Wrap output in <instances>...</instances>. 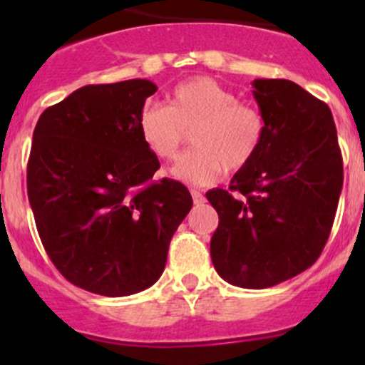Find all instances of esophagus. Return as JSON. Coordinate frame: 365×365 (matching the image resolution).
<instances>
[{
    "instance_id": "esophagus-1",
    "label": "esophagus",
    "mask_w": 365,
    "mask_h": 365,
    "mask_svg": "<svg viewBox=\"0 0 365 365\" xmlns=\"http://www.w3.org/2000/svg\"><path fill=\"white\" fill-rule=\"evenodd\" d=\"M190 194H192V200H194V205H203L205 201H206V197L203 196V194L200 192V190H196V189H192L190 190Z\"/></svg>"
}]
</instances>
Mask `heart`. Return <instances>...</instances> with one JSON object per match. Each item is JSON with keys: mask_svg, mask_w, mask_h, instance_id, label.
Segmentation results:
<instances>
[{"mask_svg": "<svg viewBox=\"0 0 365 365\" xmlns=\"http://www.w3.org/2000/svg\"><path fill=\"white\" fill-rule=\"evenodd\" d=\"M139 134L146 148L173 160L194 128V148L171 168L173 178L190 185H213L224 173L240 171L254 159L264 135L259 109L212 77H192L176 84L168 106L150 102L139 113Z\"/></svg>", "mask_w": 365, "mask_h": 365, "instance_id": "b5f03b06", "label": "heart"}]
</instances>
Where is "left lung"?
Instances as JSON below:
<instances>
[{
	"instance_id": "1",
	"label": "left lung",
	"mask_w": 365,
	"mask_h": 365,
	"mask_svg": "<svg viewBox=\"0 0 365 365\" xmlns=\"http://www.w3.org/2000/svg\"><path fill=\"white\" fill-rule=\"evenodd\" d=\"M264 135L230 190L206 197L219 213L213 267L230 284L270 288L307 270L329 240L342 189L330 108L293 81L256 79Z\"/></svg>"
}]
</instances>
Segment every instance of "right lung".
Masks as SVG:
<instances>
[{
    "mask_svg": "<svg viewBox=\"0 0 365 365\" xmlns=\"http://www.w3.org/2000/svg\"><path fill=\"white\" fill-rule=\"evenodd\" d=\"M152 81L88 84L40 114L28 197L47 256L67 281L127 297L159 281L192 208L187 187L153 182L159 159L139 134Z\"/></svg>",
    "mask_w": 365,
    "mask_h": 365,
    "instance_id": "obj_1",
    "label": "right lung"
}]
</instances>
